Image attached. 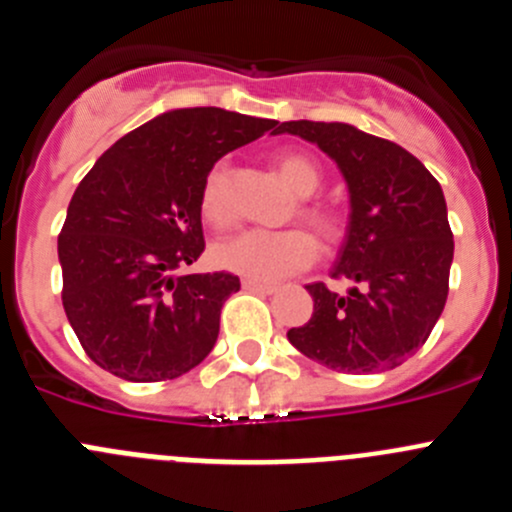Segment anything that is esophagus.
<instances>
[{
  "instance_id": "34e87169",
  "label": "esophagus",
  "mask_w": 512,
  "mask_h": 512,
  "mask_svg": "<svg viewBox=\"0 0 512 512\" xmlns=\"http://www.w3.org/2000/svg\"><path fill=\"white\" fill-rule=\"evenodd\" d=\"M243 289H246V292H256V295H271V292H277V284L256 282V279H243Z\"/></svg>"
}]
</instances>
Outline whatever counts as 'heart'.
<instances>
[{
    "label": "heart",
    "mask_w": 512,
    "mask_h": 512,
    "mask_svg": "<svg viewBox=\"0 0 512 512\" xmlns=\"http://www.w3.org/2000/svg\"><path fill=\"white\" fill-rule=\"evenodd\" d=\"M277 171L282 182L287 184L297 197H312L320 187V171L315 161L302 153H282L277 156ZM228 171L225 164H215L207 171L202 182L200 210L205 220L215 225L228 223ZM302 215L310 220L320 233H336V217L325 212L323 207H302ZM318 256V243L307 230H241L212 246V261L220 269L233 271L238 277L256 279V282H277L292 271L305 269Z\"/></svg>",
    "instance_id": "obj_1"
}]
</instances>
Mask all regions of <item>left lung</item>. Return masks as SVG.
<instances>
[{
	"label": "left lung",
	"instance_id": "1",
	"mask_svg": "<svg viewBox=\"0 0 512 512\" xmlns=\"http://www.w3.org/2000/svg\"><path fill=\"white\" fill-rule=\"evenodd\" d=\"M289 133L336 161L348 189V225L333 277L346 295L307 284L312 318L287 330L307 359L346 374L405 364L431 336L449 295L454 235L441 184L392 140L348 122H282Z\"/></svg>",
	"mask_w": 512,
	"mask_h": 512
}]
</instances>
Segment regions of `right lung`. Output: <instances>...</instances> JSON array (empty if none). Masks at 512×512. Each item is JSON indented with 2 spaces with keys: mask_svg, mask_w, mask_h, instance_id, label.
<instances>
[{
  "mask_svg": "<svg viewBox=\"0 0 512 512\" xmlns=\"http://www.w3.org/2000/svg\"><path fill=\"white\" fill-rule=\"evenodd\" d=\"M279 122L182 107L122 135L97 158L58 235L63 310L94 364L128 382H161L205 361L220 310L241 279L184 274L205 251L207 171Z\"/></svg>",
  "mask_w": 512,
  "mask_h": 512,
  "instance_id": "obj_1",
  "label": "right lung"
}]
</instances>
